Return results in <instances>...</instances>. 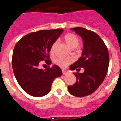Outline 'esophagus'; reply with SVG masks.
I'll return each mask as SVG.
<instances>
[{
    "label": "esophagus",
    "instance_id": "1",
    "mask_svg": "<svg viewBox=\"0 0 121 121\" xmlns=\"http://www.w3.org/2000/svg\"><path fill=\"white\" fill-rule=\"evenodd\" d=\"M67 71H65V70H62V74H64V75H65V74H67Z\"/></svg>",
    "mask_w": 121,
    "mask_h": 121
}]
</instances>
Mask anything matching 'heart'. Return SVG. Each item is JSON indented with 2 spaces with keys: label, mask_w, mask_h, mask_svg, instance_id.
<instances>
[{
  "label": "heart",
  "mask_w": 121,
  "mask_h": 121,
  "mask_svg": "<svg viewBox=\"0 0 121 121\" xmlns=\"http://www.w3.org/2000/svg\"><path fill=\"white\" fill-rule=\"evenodd\" d=\"M64 40L65 43L71 48H75L79 44V39H78V37L75 35L73 33H69L66 35L64 36ZM56 44H57V42H55L52 45L50 49L51 53H53L54 51ZM72 61L73 60L71 58H58L56 60L55 62L60 67L65 68L68 64L72 62Z\"/></svg>",
  "instance_id": "1"
}]
</instances>
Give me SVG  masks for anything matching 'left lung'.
<instances>
[{"instance_id": "1", "label": "left lung", "mask_w": 121, "mask_h": 121, "mask_svg": "<svg viewBox=\"0 0 121 121\" xmlns=\"http://www.w3.org/2000/svg\"><path fill=\"white\" fill-rule=\"evenodd\" d=\"M82 37L84 48L82 56L70 65V70L84 68V72L73 73L76 83L68 86V91L76 97L92 94L102 84L107 73L109 53L102 39L95 32L81 27L71 28Z\"/></svg>"}]
</instances>
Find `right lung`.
Masks as SVG:
<instances>
[{
    "label": "right lung",
    "instance_id": "obj_1",
    "mask_svg": "<svg viewBox=\"0 0 121 121\" xmlns=\"http://www.w3.org/2000/svg\"><path fill=\"white\" fill-rule=\"evenodd\" d=\"M63 31L62 29H56L30 33L15 45L12 56L14 74L21 88L32 96L47 95L54 79L62 74L56 65L45 70L39 66L43 60L51 64L50 49Z\"/></svg>",
    "mask_w": 121,
    "mask_h": 121
}]
</instances>
